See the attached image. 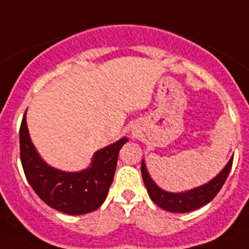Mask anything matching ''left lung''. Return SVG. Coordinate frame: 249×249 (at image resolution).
<instances>
[{"mask_svg":"<svg viewBox=\"0 0 249 249\" xmlns=\"http://www.w3.org/2000/svg\"><path fill=\"white\" fill-rule=\"evenodd\" d=\"M232 163L233 157L231 158L227 166L224 167L221 172L217 175V177L213 178L212 181L201 187H197V188L181 193L167 192V191L160 188L149 177L144 160H142V164H141V172H142L144 186H146L147 192H148L152 201L155 202L158 207L163 208L164 211H168V212L184 213L197 210L199 207L210 203L214 198L217 193L221 191L226 179H227L231 168H232Z\"/></svg>","mask_w":249,"mask_h":249,"instance_id":"left-lung-1","label":"left lung"}]
</instances>
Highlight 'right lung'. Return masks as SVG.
I'll list each match as a JSON object with an SVG mask.
<instances>
[{
	"instance_id": "add662e5",
	"label": "right lung",
	"mask_w": 249,
	"mask_h": 249,
	"mask_svg": "<svg viewBox=\"0 0 249 249\" xmlns=\"http://www.w3.org/2000/svg\"><path fill=\"white\" fill-rule=\"evenodd\" d=\"M127 138L100 149L81 172H63L48 166L31 142L26 112L19 127V155L28 183L46 204L67 214H86L102 206L113 182L118 152Z\"/></svg>"
}]
</instances>
